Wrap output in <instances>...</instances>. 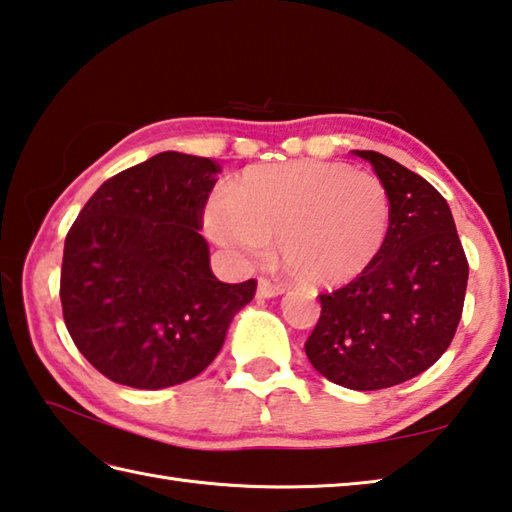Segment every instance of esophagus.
Listing matches in <instances>:
<instances>
[{
	"label": "esophagus",
	"mask_w": 512,
	"mask_h": 512,
	"mask_svg": "<svg viewBox=\"0 0 512 512\" xmlns=\"http://www.w3.org/2000/svg\"><path fill=\"white\" fill-rule=\"evenodd\" d=\"M284 286H279V284H273L270 282V279H259L257 282V297H264V299H270V297H279L284 293Z\"/></svg>",
	"instance_id": "esophagus-1"
}]
</instances>
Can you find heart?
Instances as JSON below:
<instances>
[{"instance_id": "obj_1", "label": "heart", "mask_w": 512, "mask_h": 512, "mask_svg": "<svg viewBox=\"0 0 512 512\" xmlns=\"http://www.w3.org/2000/svg\"><path fill=\"white\" fill-rule=\"evenodd\" d=\"M390 219L382 179L319 159L250 166L204 213L210 239L242 262L264 259L277 237L286 273L315 288L346 286L366 273L382 253Z\"/></svg>"}]
</instances>
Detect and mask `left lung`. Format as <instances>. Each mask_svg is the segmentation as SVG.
I'll list each match as a JSON object with an SVG mask.
<instances>
[{"label": "left lung", "mask_w": 512, "mask_h": 512, "mask_svg": "<svg viewBox=\"0 0 512 512\" xmlns=\"http://www.w3.org/2000/svg\"><path fill=\"white\" fill-rule=\"evenodd\" d=\"M382 179L393 219L366 273L319 295L306 339L319 375L353 390L390 388L446 353L462 319L468 262L446 199L424 177L375 150H353Z\"/></svg>", "instance_id": "1"}]
</instances>
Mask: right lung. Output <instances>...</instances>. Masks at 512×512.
<instances>
[{
  "label": "right lung",
  "instance_id": "right-lung-1",
  "mask_svg": "<svg viewBox=\"0 0 512 512\" xmlns=\"http://www.w3.org/2000/svg\"><path fill=\"white\" fill-rule=\"evenodd\" d=\"M219 164L166 150L95 190L64 244V322L110 382L159 390L213 362L257 282L210 270L202 213Z\"/></svg>",
  "mask_w": 512,
  "mask_h": 512
}]
</instances>
